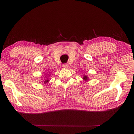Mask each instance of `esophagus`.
Returning <instances> with one entry per match:
<instances>
[{"instance_id":"1","label":"esophagus","mask_w":134,"mask_h":134,"mask_svg":"<svg viewBox=\"0 0 134 134\" xmlns=\"http://www.w3.org/2000/svg\"><path fill=\"white\" fill-rule=\"evenodd\" d=\"M63 68H65V69H68V68H69V65L68 64H67V63H65V64H63Z\"/></svg>"}]
</instances>
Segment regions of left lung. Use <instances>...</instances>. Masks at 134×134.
Masks as SVG:
<instances>
[{
    "label": "left lung",
    "instance_id": "8db88e82",
    "mask_svg": "<svg viewBox=\"0 0 134 134\" xmlns=\"http://www.w3.org/2000/svg\"><path fill=\"white\" fill-rule=\"evenodd\" d=\"M83 79L84 81H88V80H89V79H88V77H87V75H83Z\"/></svg>",
    "mask_w": 134,
    "mask_h": 134
}]
</instances>
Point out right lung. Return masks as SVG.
<instances>
[{
  "mask_svg": "<svg viewBox=\"0 0 134 134\" xmlns=\"http://www.w3.org/2000/svg\"><path fill=\"white\" fill-rule=\"evenodd\" d=\"M47 73H46V74H47ZM50 73V72H49ZM50 74H48L47 75V76H44V77H43L44 78V80H43V83L44 84H47L49 82V81H50V80H48V79H49V77H50Z\"/></svg>",
  "mask_w": 134,
  "mask_h": 134,
  "instance_id": "1",
  "label": "right lung"
}]
</instances>
